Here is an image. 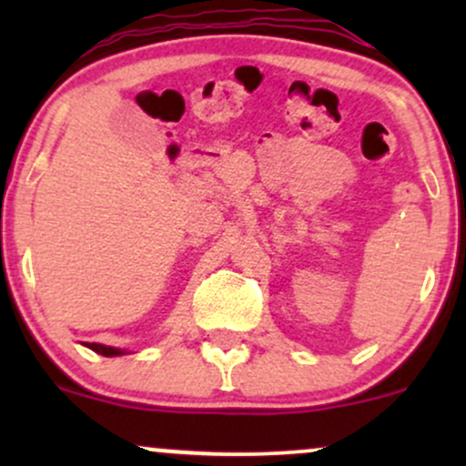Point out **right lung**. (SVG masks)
I'll return each instance as SVG.
<instances>
[{
  "label": "right lung",
  "instance_id": "add662e5",
  "mask_svg": "<svg viewBox=\"0 0 466 466\" xmlns=\"http://www.w3.org/2000/svg\"><path fill=\"white\" fill-rule=\"evenodd\" d=\"M87 349H92L94 352H98V355H105V357H120V355H127V350L122 349H114V346H105V344H85Z\"/></svg>",
  "mask_w": 466,
  "mask_h": 466
}]
</instances>
